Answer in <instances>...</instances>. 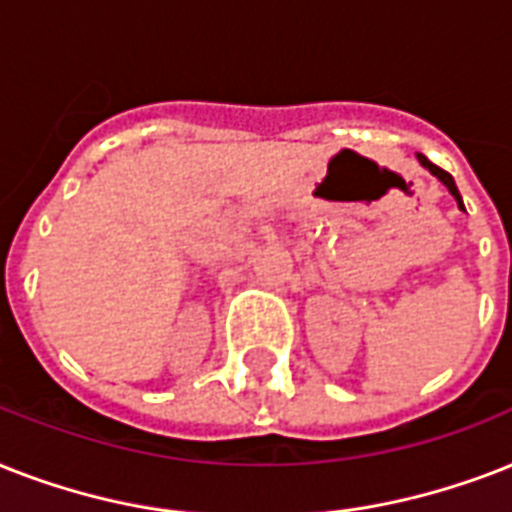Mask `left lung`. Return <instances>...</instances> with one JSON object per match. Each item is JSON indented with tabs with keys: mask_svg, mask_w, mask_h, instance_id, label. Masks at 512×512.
Wrapping results in <instances>:
<instances>
[{
	"mask_svg": "<svg viewBox=\"0 0 512 512\" xmlns=\"http://www.w3.org/2000/svg\"><path fill=\"white\" fill-rule=\"evenodd\" d=\"M418 160H421V165H423V168H429L431 173H434V176L439 178V181H442V184L447 186V189H450V194H452V197L458 199L460 210H465V207H463V199H460V191H458V186H455V181H452V176H450V173H447V170H442V168H439V165H434V162H431V160H426V157H423V155H418Z\"/></svg>",
	"mask_w": 512,
	"mask_h": 512,
	"instance_id": "left-lung-1",
	"label": "left lung"
}]
</instances>
